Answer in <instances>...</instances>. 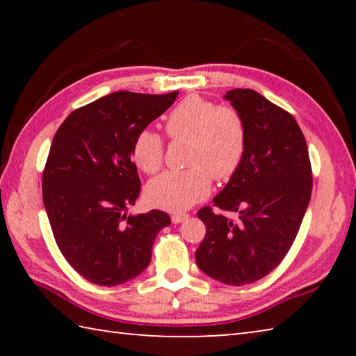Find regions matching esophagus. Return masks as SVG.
I'll return each mask as SVG.
<instances>
[{
	"mask_svg": "<svg viewBox=\"0 0 356 356\" xmlns=\"http://www.w3.org/2000/svg\"><path fill=\"white\" fill-rule=\"evenodd\" d=\"M188 213H174L172 216H171V220H172V222L174 225H179V222H182V221H185L186 218H188Z\"/></svg>",
	"mask_w": 356,
	"mask_h": 356,
	"instance_id": "esophagus-1",
	"label": "esophagus"
}]
</instances>
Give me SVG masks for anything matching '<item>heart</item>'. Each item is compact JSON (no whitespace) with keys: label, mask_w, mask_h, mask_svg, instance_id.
Wrapping results in <instances>:
<instances>
[{"label":"heart","mask_w":356,"mask_h":356,"mask_svg":"<svg viewBox=\"0 0 356 356\" xmlns=\"http://www.w3.org/2000/svg\"><path fill=\"white\" fill-rule=\"evenodd\" d=\"M172 140L188 138V165L185 171H166L150 180L146 200L155 207L180 212L210 193L212 176L227 180L242 165L246 149L243 118L227 106H216L200 95H190L172 108L165 120ZM165 143L156 131L144 129L136 135L131 155L147 174L163 165Z\"/></svg>","instance_id":"b5f03b06"}]
</instances>
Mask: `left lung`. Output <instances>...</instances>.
Masks as SVG:
<instances>
[{
    "instance_id": "8db88e82",
    "label": "left lung",
    "mask_w": 356,
    "mask_h": 356,
    "mask_svg": "<svg viewBox=\"0 0 356 356\" xmlns=\"http://www.w3.org/2000/svg\"><path fill=\"white\" fill-rule=\"evenodd\" d=\"M225 99L243 118L246 149L213 202L237 212L238 220L210 207L197 212L206 237L196 264L222 284L245 286L267 276L291 250L311 200L312 176L308 146L292 114L252 89H232Z\"/></svg>"
}]
</instances>
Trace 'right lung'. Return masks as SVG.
<instances>
[{
  "instance_id": "right-lung-1",
  "label": "right lung",
  "mask_w": 356,
  "mask_h": 356,
  "mask_svg": "<svg viewBox=\"0 0 356 356\" xmlns=\"http://www.w3.org/2000/svg\"><path fill=\"white\" fill-rule=\"evenodd\" d=\"M177 94H108L69 114L53 138L42 177L44 206L65 261L94 284L118 286L141 275L156 234L171 225L161 210H127L140 196L135 138Z\"/></svg>"
}]
</instances>
